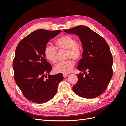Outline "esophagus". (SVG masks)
Wrapping results in <instances>:
<instances>
[{
  "label": "esophagus",
  "instance_id": "1",
  "mask_svg": "<svg viewBox=\"0 0 126 126\" xmlns=\"http://www.w3.org/2000/svg\"><path fill=\"white\" fill-rule=\"evenodd\" d=\"M63 76L64 78H66V77H67L68 76V74H63Z\"/></svg>",
  "mask_w": 126,
  "mask_h": 126
}]
</instances>
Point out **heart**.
<instances>
[{
	"mask_svg": "<svg viewBox=\"0 0 126 126\" xmlns=\"http://www.w3.org/2000/svg\"><path fill=\"white\" fill-rule=\"evenodd\" d=\"M57 48L58 49L67 50V58H72L75 60L79 59L82 54V49L77 40L74 37L65 35L59 37L56 41ZM44 56L49 62L55 63L57 61V50L55 47L51 45H47L44 49ZM75 63L69 60L64 62H60L54 67V70L57 73L68 74L73 69Z\"/></svg>",
	"mask_w": 126,
	"mask_h": 126,
	"instance_id": "b5f03b06",
	"label": "heart"
}]
</instances>
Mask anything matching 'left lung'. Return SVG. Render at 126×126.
Segmentation results:
<instances>
[{
    "label": "left lung",
    "instance_id": "8db88e82",
    "mask_svg": "<svg viewBox=\"0 0 126 126\" xmlns=\"http://www.w3.org/2000/svg\"><path fill=\"white\" fill-rule=\"evenodd\" d=\"M63 31L78 36L83 48L82 58L79 60L77 69L83 73L77 74L78 81L72 90L78 96L84 98L99 96L106 89L113 73V59L108 44L86 26L80 25ZM86 71L88 74L85 72Z\"/></svg>",
    "mask_w": 126,
    "mask_h": 126
}]
</instances>
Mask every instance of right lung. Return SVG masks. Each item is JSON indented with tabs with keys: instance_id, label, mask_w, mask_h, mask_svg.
<instances>
[{
	"instance_id": "obj_1",
	"label": "right lung",
	"mask_w": 126,
	"mask_h": 126,
	"mask_svg": "<svg viewBox=\"0 0 126 126\" xmlns=\"http://www.w3.org/2000/svg\"><path fill=\"white\" fill-rule=\"evenodd\" d=\"M61 32L60 30L37 29L17 46L13 63L14 79L28 100L38 104L50 100L56 94L58 83L64 79L62 74L47 75L52 67L44 52L48 42Z\"/></svg>"
}]
</instances>
